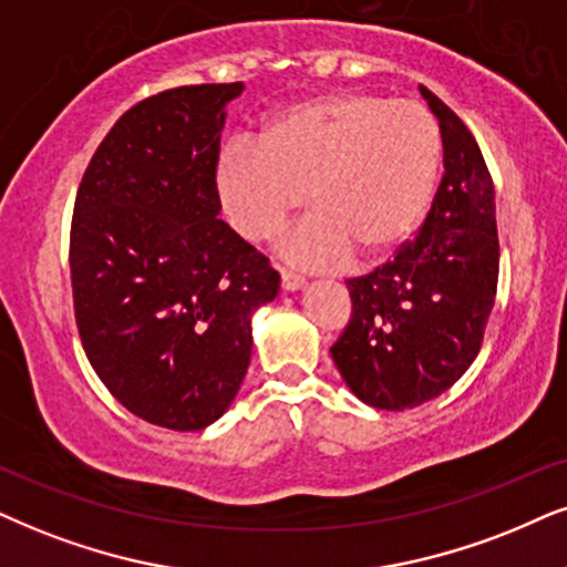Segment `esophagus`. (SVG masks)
<instances>
[{
	"mask_svg": "<svg viewBox=\"0 0 567 567\" xmlns=\"http://www.w3.org/2000/svg\"><path fill=\"white\" fill-rule=\"evenodd\" d=\"M279 277H282V290H300L306 285V277L292 269H279Z\"/></svg>",
	"mask_w": 567,
	"mask_h": 567,
	"instance_id": "34e87169",
	"label": "esophagus"
}]
</instances>
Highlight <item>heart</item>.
<instances>
[{"mask_svg":"<svg viewBox=\"0 0 567 567\" xmlns=\"http://www.w3.org/2000/svg\"><path fill=\"white\" fill-rule=\"evenodd\" d=\"M442 164L440 125L426 106L369 91H337L288 106L261 141H233L217 162L230 225L271 240L300 206H313L282 240L303 267H337L353 250L382 259L419 230Z\"/></svg>","mask_w":567,"mask_h":567,"instance_id":"obj_1","label":"heart"}]
</instances>
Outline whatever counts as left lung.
<instances>
[{"instance_id":"left-lung-1","label":"left lung","mask_w":567,"mask_h":567,"mask_svg":"<svg viewBox=\"0 0 567 567\" xmlns=\"http://www.w3.org/2000/svg\"><path fill=\"white\" fill-rule=\"evenodd\" d=\"M440 120L444 175L415 240L367 277L348 279L353 313L329 348L358 400L379 411L450 390L482 348L499 275L494 185L463 120L419 85Z\"/></svg>"}]
</instances>
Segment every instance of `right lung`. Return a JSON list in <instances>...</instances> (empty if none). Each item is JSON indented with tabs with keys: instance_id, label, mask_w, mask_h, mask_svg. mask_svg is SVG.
Segmentation results:
<instances>
[{
	"instance_id": "1",
	"label": "right lung",
	"mask_w": 567,
	"mask_h": 567,
	"mask_svg": "<svg viewBox=\"0 0 567 567\" xmlns=\"http://www.w3.org/2000/svg\"><path fill=\"white\" fill-rule=\"evenodd\" d=\"M243 89L181 85L131 106L75 198L70 275L85 355L127 411L175 432L230 408L250 319L279 292L267 256L217 219L225 106Z\"/></svg>"
}]
</instances>
